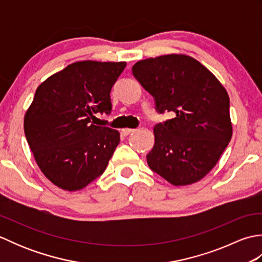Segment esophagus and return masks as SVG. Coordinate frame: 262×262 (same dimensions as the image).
<instances>
[{"mask_svg":"<svg viewBox=\"0 0 262 262\" xmlns=\"http://www.w3.org/2000/svg\"><path fill=\"white\" fill-rule=\"evenodd\" d=\"M135 129L134 128H124V129L121 130V134L124 136H128L129 134H132V133H134Z\"/></svg>","mask_w":262,"mask_h":262,"instance_id":"obj_1","label":"esophagus"}]
</instances>
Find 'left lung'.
I'll return each instance as SVG.
<instances>
[{"label":"left lung","mask_w":262,"mask_h":262,"mask_svg":"<svg viewBox=\"0 0 262 262\" xmlns=\"http://www.w3.org/2000/svg\"><path fill=\"white\" fill-rule=\"evenodd\" d=\"M132 71L155 99L158 113L176 114L155 125L148 166L173 186L202 180L232 138L225 88L203 64L182 54L143 59Z\"/></svg>","instance_id":"obj_1"}]
</instances>
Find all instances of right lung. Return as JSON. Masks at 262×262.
Masks as SVG:
<instances>
[{
    "label": "right lung",
    "instance_id": "right-lung-1",
    "mask_svg": "<svg viewBox=\"0 0 262 262\" xmlns=\"http://www.w3.org/2000/svg\"><path fill=\"white\" fill-rule=\"evenodd\" d=\"M126 62L82 60L37 88L25 116V134L39 169L55 186L81 190L101 176L119 144V132L94 125L110 114V91Z\"/></svg>",
    "mask_w": 262,
    "mask_h": 262
}]
</instances>
